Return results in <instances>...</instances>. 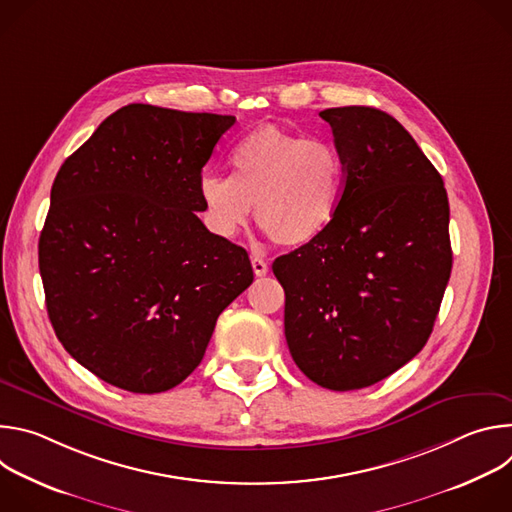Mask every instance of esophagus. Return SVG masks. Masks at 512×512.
<instances>
[{"mask_svg": "<svg viewBox=\"0 0 512 512\" xmlns=\"http://www.w3.org/2000/svg\"><path fill=\"white\" fill-rule=\"evenodd\" d=\"M251 263H253V271H255V275L257 277H263V275H267V271H269V265L261 259V257H253L251 259Z\"/></svg>", "mask_w": 512, "mask_h": 512, "instance_id": "obj_1", "label": "esophagus"}]
</instances>
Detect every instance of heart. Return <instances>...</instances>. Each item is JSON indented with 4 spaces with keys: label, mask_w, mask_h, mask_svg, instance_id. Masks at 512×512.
<instances>
[{
    "label": "heart",
    "mask_w": 512,
    "mask_h": 512,
    "mask_svg": "<svg viewBox=\"0 0 512 512\" xmlns=\"http://www.w3.org/2000/svg\"><path fill=\"white\" fill-rule=\"evenodd\" d=\"M231 176L206 172L198 180L206 227L223 239L255 221L279 245L316 241L338 214L346 164L336 145L275 125L247 133L231 152Z\"/></svg>",
    "instance_id": "1"
}]
</instances>
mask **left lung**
I'll return each instance as SVG.
<instances>
[{"mask_svg": "<svg viewBox=\"0 0 512 512\" xmlns=\"http://www.w3.org/2000/svg\"><path fill=\"white\" fill-rule=\"evenodd\" d=\"M346 164L332 225L273 261L285 340L300 371L332 391L371 387L427 342L452 273L444 180L409 131L375 107H334Z\"/></svg>", "mask_w": 512, "mask_h": 512, "instance_id": "obj_1", "label": "left lung"}]
</instances>
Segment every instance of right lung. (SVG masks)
Masks as SVG:
<instances>
[{
    "mask_svg": "<svg viewBox=\"0 0 512 512\" xmlns=\"http://www.w3.org/2000/svg\"><path fill=\"white\" fill-rule=\"evenodd\" d=\"M233 115L133 103L66 158L38 243L52 328L93 375L162 393L200 364L216 318L253 283L210 233L198 180Z\"/></svg>",
    "mask_w": 512,
    "mask_h": 512,
    "instance_id": "obj_1",
    "label": "right lung"
}]
</instances>
